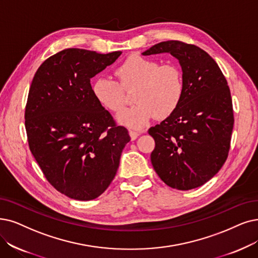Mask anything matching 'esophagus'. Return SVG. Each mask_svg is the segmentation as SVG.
I'll return each instance as SVG.
<instances>
[{
	"instance_id": "esophagus-1",
	"label": "esophagus",
	"mask_w": 258,
	"mask_h": 258,
	"mask_svg": "<svg viewBox=\"0 0 258 258\" xmlns=\"http://www.w3.org/2000/svg\"><path fill=\"white\" fill-rule=\"evenodd\" d=\"M129 136H130V138H131V140L132 141H135L136 139H138L139 138V136H140V132H137V131H129Z\"/></svg>"
}]
</instances>
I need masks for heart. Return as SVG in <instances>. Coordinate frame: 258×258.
I'll use <instances>...</instances> for the list:
<instances>
[{
	"label": "heart",
	"instance_id": "heart-1",
	"mask_svg": "<svg viewBox=\"0 0 258 258\" xmlns=\"http://www.w3.org/2000/svg\"><path fill=\"white\" fill-rule=\"evenodd\" d=\"M118 82L97 78L92 94L98 104L111 112H119L126 105L122 89L133 92L137 104L120 112L116 120L121 126L141 130L157 116L165 118L178 109L184 95V79L180 69L162 64L141 56H130L115 69Z\"/></svg>",
	"mask_w": 258,
	"mask_h": 258
}]
</instances>
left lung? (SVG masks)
Listing matches in <instances>:
<instances>
[{
    "mask_svg": "<svg viewBox=\"0 0 258 258\" xmlns=\"http://www.w3.org/2000/svg\"><path fill=\"white\" fill-rule=\"evenodd\" d=\"M179 60L184 95L178 109L148 132L152 166L168 186L188 190L211 180L224 164L234 125L230 88L216 61L200 47L164 41L145 50Z\"/></svg>",
    "mask_w": 258,
    "mask_h": 258,
    "instance_id": "obj_1",
    "label": "left lung"
}]
</instances>
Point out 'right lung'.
I'll return each instance as SVG.
<instances>
[{"label": "right lung", "instance_id": "right-lung-1", "mask_svg": "<svg viewBox=\"0 0 258 258\" xmlns=\"http://www.w3.org/2000/svg\"><path fill=\"white\" fill-rule=\"evenodd\" d=\"M120 54L67 48L47 58L32 81L25 108L29 149L47 181L69 198L89 201L104 192L130 141L90 84Z\"/></svg>", "mask_w": 258, "mask_h": 258}]
</instances>
